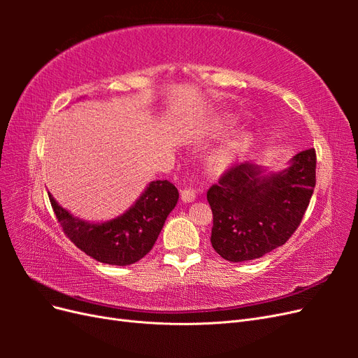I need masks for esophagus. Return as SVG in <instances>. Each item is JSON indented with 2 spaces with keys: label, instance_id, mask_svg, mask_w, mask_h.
Instances as JSON below:
<instances>
[{
  "label": "esophagus",
  "instance_id": "34e87169",
  "mask_svg": "<svg viewBox=\"0 0 358 358\" xmlns=\"http://www.w3.org/2000/svg\"><path fill=\"white\" fill-rule=\"evenodd\" d=\"M180 199L183 203H191L196 200V191L194 189H182L180 191Z\"/></svg>",
  "mask_w": 358,
  "mask_h": 358
}]
</instances>
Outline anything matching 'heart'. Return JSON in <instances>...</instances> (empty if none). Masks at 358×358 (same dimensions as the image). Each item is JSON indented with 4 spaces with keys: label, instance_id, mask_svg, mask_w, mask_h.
Listing matches in <instances>:
<instances>
[{
    "label": "heart",
    "instance_id": "obj_1",
    "mask_svg": "<svg viewBox=\"0 0 358 358\" xmlns=\"http://www.w3.org/2000/svg\"><path fill=\"white\" fill-rule=\"evenodd\" d=\"M241 155V143L230 142L218 149H215L209 155L208 161H206V167L212 173V175H224L225 171H229Z\"/></svg>",
    "mask_w": 358,
    "mask_h": 358
}]
</instances>
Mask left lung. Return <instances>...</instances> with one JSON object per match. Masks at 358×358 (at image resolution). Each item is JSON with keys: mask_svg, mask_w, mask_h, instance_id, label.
<instances>
[{"mask_svg": "<svg viewBox=\"0 0 358 358\" xmlns=\"http://www.w3.org/2000/svg\"><path fill=\"white\" fill-rule=\"evenodd\" d=\"M315 166V150L310 148L279 171L251 162L227 171L208 191L215 251L231 263H242L282 246L308 209Z\"/></svg>", "mask_w": 358, "mask_h": 358, "instance_id": "left-lung-1", "label": "left lung"}]
</instances>
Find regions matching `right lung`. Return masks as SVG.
Masks as SVG:
<instances>
[{
    "label": "right lung",
    "mask_w": 358,
    "mask_h": 358,
    "mask_svg": "<svg viewBox=\"0 0 358 358\" xmlns=\"http://www.w3.org/2000/svg\"><path fill=\"white\" fill-rule=\"evenodd\" d=\"M48 194L69 239L86 255L112 266H129L142 259L155 245L169 213L179 200L178 188L171 182L152 180L124 213L91 222L74 216Z\"/></svg>",
    "instance_id": "obj_1"
}]
</instances>
